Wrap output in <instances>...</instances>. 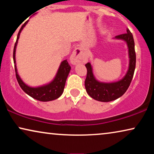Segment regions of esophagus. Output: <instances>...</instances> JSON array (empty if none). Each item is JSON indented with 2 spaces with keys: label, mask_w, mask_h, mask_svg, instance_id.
<instances>
[{
  "label": "esophagus",
  "mask_w": 154,
  "mask_h": 154,
  "mask_svg": "<svg viewBox=\"0 0 154 154\" xmlns=\"http://www.w3.org/2000/svg\"><path fill=\"white\" fill-rule=\"evenodd\" d=\"M83 59L84 56L83 52H82V49L81 48H78L73 50L70 57V60L73 64H76L78 63L83 62Z\"/></svg>",
  "instance_id": "esophagus-1"
}]
</instances>
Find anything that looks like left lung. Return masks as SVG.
<instances>
[{
    "instance_id": "obj_1",
    "label": "left lung",
    "mask_w": 154,
    "mask_h": 154,
    "mask_svg": "<svg viewBox=\"0 0 154 154\" xmlns=\"http://www.w3.org/2000/svg\"><path fill=\"white\" fill-rule=\"evenodd\" d=\"M116 38L122 39L126 41L129 52V69L123 79L116 83H100L94 79L91 64L89 62L85 64L87 68V75L85 81L86 91L92 98L100 102H111L123 95L131 83L135 69L136 54L134 50V41L132 33L127 29V33L118 35L116 36Z\"/></svg>"
}]
</instances>
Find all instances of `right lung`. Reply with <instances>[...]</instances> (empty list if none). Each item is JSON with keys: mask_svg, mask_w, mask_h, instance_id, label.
<instances>
[{"mask_svg": "<svg viewBox=\"0 0 154 154\" xmlns=\"http://www.w3.org/2000/svg\"><path fill=\"white\" fill-rule=\"evenodd\" d=\"M28 21H26L22 26L21 27L19 31L17 38L16 43L14 44V50H13V60L14 63L15 64V51H16V46L17 44V41L20 37V34L21 31L24 28L25 25ZM14 69H15L16 73V78L17 80V82L19 85L21 87V88L26 92L27 94L31 96V97L35 99V100L41 101V102H48V101H52L54 100H56L60 97L63 93L64 91V88L65 86V83H66V81L68 75L69 73V71L71 70V66L69 64L67 60H64L61 63L60 68L58 69L57 73L55 78L52 81L51 83L48 84V85L41 86V87L38 88H31L26 85L24 82L22 81L20 77L19 76L17 71V67L16 65H14Z\"/></svg>", "mask_w": 154, "mask_h": 154, "instance_id": "obj_1", "label": "right lung"}]
</instances>
